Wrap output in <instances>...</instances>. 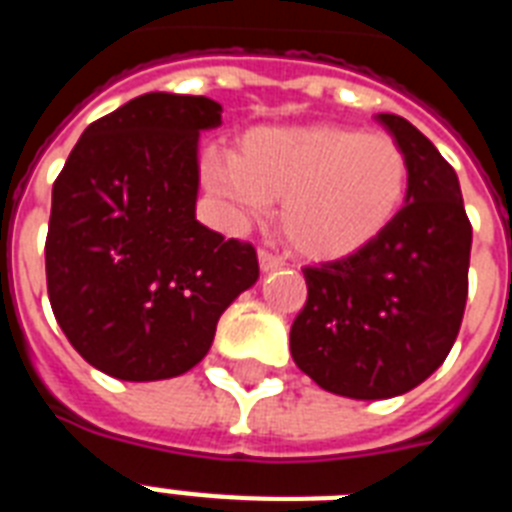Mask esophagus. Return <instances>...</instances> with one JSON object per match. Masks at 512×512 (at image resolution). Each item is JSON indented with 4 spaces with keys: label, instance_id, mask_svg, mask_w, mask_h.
I'll use <instances>...</instances> for the list:
<instances>
[{
    "label": "esophagus",
    "instance_id": "1",
    "mask_svg": "<svg viewBox=\"0 0 512 512\" xmlns=\"http://www.w3.org/2000/svg\"><path fill=\"white\" fill-rule=\"evenodd\" d=\"M257 260H260V268H263L265 273L276 271V268L284 265V257L273 255V252H268V249H260V252H257Z\"/></svg>",
    "mask_w": 512,
    "mask_h": 512
}]
</instances>
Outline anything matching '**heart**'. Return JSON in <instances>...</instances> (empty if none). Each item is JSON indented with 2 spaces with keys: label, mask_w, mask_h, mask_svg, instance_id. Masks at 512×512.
<instances>
[{
  "label": "heart",
  "mask_w": 512,
  "mask_h": 512,
  "mask_svg": "<svg viewBox=\"0 0 512 512\" xmlns=\"http://www.w3.org/2000/svg\"><path fill=\"white\" fill-rule=\"evenodd\" d=\"M201 177L231 223H252L279 201V225L295 252L342 260L377 241L409 191L404 148L382 132L342 124L257 127L236 156L207 151Z\"/></svg>",
  "instance_id": "heart-1"
}]
</instances>
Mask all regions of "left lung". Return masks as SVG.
I'll return each mask as SVG.
<instances>
[{"label":"left lung","mask_w":512,"mask_h":512,"mask_svg":"<svg viewBox=\"0 0 512 512\" xmlns=\"http://www.w3.org/2000/svg\"><path fill=\"white\" fill-rule=\"evenodd\" d=\"M374 119L409 162L404 207L358 255L305 268L308 303L289 332L295 364L356 401L401 396L444 364L465 313L473 244L452 164L404 116Z\"/></svg>","instance_id":"8db88e82"}]
</instances>
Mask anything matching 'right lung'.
<instances>
[{"label":"right lung","mask_w":512,"mask_h":512,"mask_svg":"<svg viewBox=\"0 0 512 512\" xmlns=\"http://www.w3.org/2000/svg\"><path fill=\"white\" fill-rule=\"evenodd\" d=\"M223 106L146 92L92 122L52 185L44 263L63 335L116 380H170L260 276L252 244L196 220L199 135Z\"/></svg>","instance_id":"obj_1"}]
</instances>
